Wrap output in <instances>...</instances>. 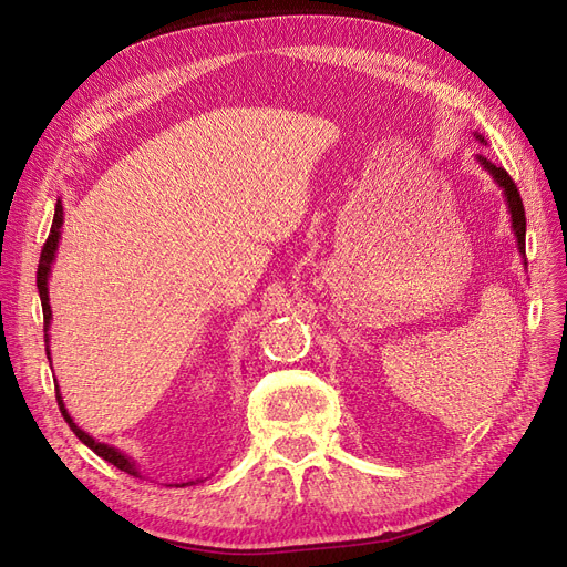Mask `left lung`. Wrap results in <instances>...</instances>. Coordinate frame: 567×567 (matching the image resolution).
Returning a JSON list of instances; mask_svg holds the SVG:
<instances>
[{"label":"left lung","mask_w":567,"mask_h":567,"mask_svg":"<svg viewBox=\"0 0 567 567\" xmlns=\"http://www.w3.org/2000/svg\"><path fill=\"white\" fill-rule=\"evenodd\" d=\"M475 140H480L485 144V136L483 134H475ZM477 165L485 169V173H489V177L499 184V188L504 192V198H506V205H508V213H511V229H513V236H516L518 241V252L525 257V208H523V200H520V194L516 184H513V179L508 177V173L504 167H496L492 161H487L485 156H475ZM527 267V260L523 262Z\"/></svg>","instance_id":"left-lung-1"}]
</instances>
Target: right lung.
<instances>
[{
    "label": "right lung",
    "mask_w": 567,
    "mask_h": 567,
    "mask_svg": "<svg viewBox=\"0 0 567 567\" xmlns=\"http://www.w3.org/2000/svg\"><path fill=\"white\" fill-rule=\"evenodd\" d=\"M61 227H63V205L61 200H56V213H54V225H51V234L47 238V244L42 248V255H40V267H38V290H40V300H42V312H44V342H47V357L51 359V352H49V326H51V305H49V274H51V265H54L56 260V250H59V241H61ZM56 383V381H54ZM56 400H59V406H61V414L63 419L68 421V425H71V431L80 437V442L87 444V447L99 454L101 458H106L109 463H113L115 468L125 471L134 477H142V471L140 466H136L134 458H130L127 454H123L120 450H115L113 444H106V442H99L94 440L90 433H84L82 427L71 419V414H68V409L63 404V398L59 392V383H56ZM184 485H194V483H182Z\"/></svg>",
    "instance_id": "1"
}]
</instances>
